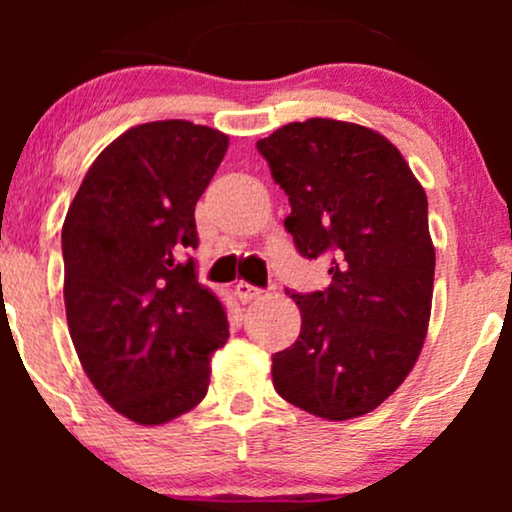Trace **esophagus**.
<instances>
[{"instance_id": "1", "label": "esophagus", "mask_w": 512, "mask_h": 512, "mask_svg": "<svg viewBox=\"0 0 512 512\" xmlns=\"http://www.w3.org/2000/svg\"><path fill=\"white\" fill-rule=\"evenodd\" d=\"M260 296H262V289L248 284V281H238L236 284V298L240 303H252V301H257Z\"/></svg>"}]
</instances>
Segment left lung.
<instances>
[{
    "mask_svg": "<svg viewBox=\"0 0 512 512\" xmlns=\"http://www.w3.org/2000/svg\"><path fill=\"white\" fill-rule=\"evenodd\" d=\"M289 195L298 252L330 257L325 291L291 293L301 334L272 358L286 402L330 421L368 414L414 368L431 317L436 250L421 182L392 142L310 117L257 142Z\"/></svg>",
    "mask_w": 512,
    "mask_h": 512,
    "instance_id": "1",
    "label": "left lung"
}]
</instances>
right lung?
<instances>
[{"mask_svg":"<svg viewBox=\"0 0 512 512\" xmlns=\"http://www.w3.org/2000/svg\"><path fill=\"white\" fill-rule=\"evenodd\" d=\"M228 149L219 129L146 122L105 146L62 226L64 305L88 380L117 414L161 426L207 395L226 310L197 281L195 204Z\"/></svg>","mask_w":512,"mask_h":512,"instance_id":"1","label":"right lung"}]
</instances>
